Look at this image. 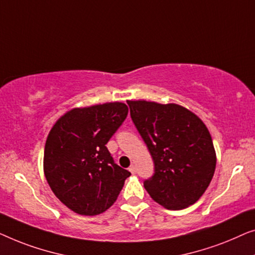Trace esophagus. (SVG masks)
<instances>
[{
	"label": "esophagus",
	"instance_id": "obj_1",
	"mask_svg": "<svg viewBox=\"0 0 255 255\" xmlns=\"http://www.w3.org/2000/svg\"><path fill=\"white\" fill-rule=\"evenodd\" d=\"M128 170H129V172H130V173H135V172H136V166H135V165H130Z\"/></svg>",
	"mask_w": 255,
	"mask_h": 255
}]
</instances>
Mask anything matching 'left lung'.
Instances as JSON below:
<instances>
[{"label":"left lung","instance_id":"obj_1","mask_svg":"<svg viewBox=\"0 0 255 255\" xmlns=\"http://www.w3.org/2000/svg\"><path fill=\"white\" fill-rule=\"evenodd\" d=\"M130 117L148 146L155 173L144 181L153 201L170 210L194 204L209 186L216 152L206 125L178 104L128 100Z\"/></svg>","mask_w":255,"mask_h":255}]
</instances>
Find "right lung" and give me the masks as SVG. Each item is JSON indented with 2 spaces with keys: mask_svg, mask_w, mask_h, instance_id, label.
<instances>
[{
  "mask_svg": "<svg viewBox=\"0 0 255 255\" xmlns=\"http://www.w3.org/2000/svg\"><path fill=\"white\" fill-rule=\"evenodd\" d=\"M127 114V105L119 102L77 107L63 114L49 131L44 151L46 180L74 213H104L130 175L114 163L106 148Z\"/></svg>",
  "mask_w": 255,
  "mask_h": 255,
  "instance_id": "add662e5",
  "label": "right lung"
}]
</instances>
